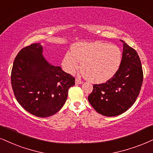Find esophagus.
Instances as JSON below:
<instances>
[{"label":"esophagus","instance_id":"esophagus-1","mask_svg":"<svg viewBox=\"0 0 153 153\" xmlns=\"http://www.w3.org/2000/svg\"><path fill=\"white\" fill-rule=\"evenodd\" d=\"M75 83H76V84H83V82L79 79H76V80H75Z\"/></svg>","mask_w":153,"mask_h":153}]
</instances>
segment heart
Instances as JSON below:
<instances>
[{
    "mask_svg": "<svg viewBox=\"0 0 153 153\" xmlns=\"http://www.w3.org/2000/svg\"><path fill=\"white\" fill-rule=\"evenodd\" d=\"M122 52L115 45L97 41L73 45L62 59L65 71L73 74L79 67L90 82L103 83L114 76L121 63Z\"/></svg>",
    "mask_w": 153,
    "mask_h": 153,
    "instance_id": "heart-1",
    "label": "heart"
}]
</instances>
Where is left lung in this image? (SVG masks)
I'll return each mask as SVG.
<instances>
[{
  "instance_id": "1",
  "label": "left lung",
  "mask_w": 153,
  "mask_h": 153,
  "mask_svg": "<svg viewBox=\"0 0 153 153\" xmlns=\"http://www.w3.org/2000/svg\"><path fill=\"white\" fill-rule=\"evenodd\" d=\"M121 63L112 78L104 84H94L88 100L103 116L112 117L126 112L138 97L143 74L140 57L124 41Z\"/></svg>"
}]
</instances>
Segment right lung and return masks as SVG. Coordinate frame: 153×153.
I'll return each instance as SVG.
<instances>
[{
  "mask_svg": "<svg viewBox=\"0 0 153 153\" xmlns=\"http://www.w3.org/2000/svg\"><path fill=\"white\" fill-rule=\"evenodd\" d=\"M42 52L41 43L22 49L13 62L11 84L17 101L25 110L46 118L62 108L75 79L59 66L51 65Z\"/></svg>",
  "mask_w": 153,
  "mask_h": 153,
  "instance_id": "obj_1",
  "label": "right lung"
}]
</instances>
